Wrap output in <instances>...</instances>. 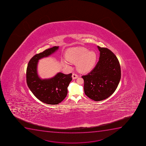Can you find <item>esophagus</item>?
I'll return each mask as SVG.
<instances>
[{"label": "esophagus", "mask_w": 146, "mask_h": 146, "mask_svg": "<svg viewBox=\"0 0 146 146\" xmlns=\"http://www.w3.org/2000/svg\"><path fill=\"white\" fill-rule=\"evenodd\" d=\"M72 78L73 79V80H75V79H76V78H78V75H77V74H76V73H73L72 76Z\"/></svg>", "instance_id": "obj_1"}]
</instances>
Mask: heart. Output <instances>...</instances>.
Returning a JSON list of instances; mask_svg holds the SVG:
<instances>
[{"label":"heart","instance_id":"heart-1","mask_svg":"<svg viewBox=\"0 0 146 146\" xmlns=\"http://www.w3.org/2000/svg\"><path fill=\"white\" fill-rule=\"evenodd\" d=\"M97 54L93 51H90L86 48H72L66 54V59H63L62 63L66 66L70 65L69 62L77 63L80 71H87L94 66L97 61Z\"/></svg>","mask_w":146,"mask_h":146}]
</instances>
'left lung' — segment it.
<instances>
[{"instance_id": "1", "label": "left lung", "mask_w": 146, "mask_h": 146, "mask_svg": "<svg viewBox=\"0 0 146 146\" xmlns=\"http://www.w3.org/2000/svg\"><path fill=\"white\" fill-rule=\"evenodd\" d=\"M99 60L94 69L82 78L85 94L95 101L108 98L115 92L121 78V68L117 56L108 48L98 46Z\"/></svg>"}]
</instances>
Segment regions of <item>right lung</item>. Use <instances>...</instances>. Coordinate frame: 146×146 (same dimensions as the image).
Instances as JSON below:
<instances>
[{"mask_svg": "<svg viewBox=\"0 0 146 146\" xmlns=\"http://www.w3.org/2000/svg\"><path fill=\"white\" fill-rule=\"evenodd\" d=\"M59 46H55L34 56L27 68V83L34 95L46 104L56 105L62 102L68 94V87L72 80V73L61 72L50 78L41 79L37 71L38 61L56 52Z\"/></svg>", "mask_w": 146, "mask_h": 146, "instance_id": "1", "label": "right lung"}]
</instances>
